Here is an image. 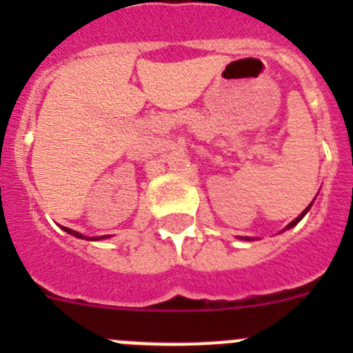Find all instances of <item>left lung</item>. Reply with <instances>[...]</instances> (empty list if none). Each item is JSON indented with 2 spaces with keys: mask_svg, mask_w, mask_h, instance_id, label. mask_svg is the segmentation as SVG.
I'll list each match as a JSON object with an SVG mask.
<instances>
[{
  "mask_svg": "<svg viewBox=\"0 0 353 353\" xmlns=\"http://www.w3.org/2000/svg\"><path fill=\"white\" fill-rule=\"evenodd\" d=\"M311 205H313V203H310V207H305V210H304V212H302V214H301V215H299L297 219H293V221H292V223H290V224H288V226H286V228H285V230H290V228H293V226H295V224H297V223H299V221H301V219H302V217H304V215H305V214H307V212H310ZM244 239H245V240H251V239H248V236H244Z\"/></svg>",
  "mask_w": 353,
  "mask_h": 353,
  "instance_id": "1",
  "label": "left lung"
}]
</instances>
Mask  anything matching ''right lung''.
<instances>
[{
  "mask_svg": "<svg viewBox=\"0 0 353 353\" xmlns=\"http://www.w3.org/2000/svg\"><path fill=\"white\" fill-rule=\"evenodd\" d=\"M63 228V226H61ZM65 232L67 233H70V235H74V236H77V239H86V240H101V239H108L109 235H104V236H84V235H81V233H77V232H74V230H70V228H63Z\"/></svg>",
  "mask_w": 353,
  "mask_h": 353,
  "instance_id": "add662e5",
  "label": "right lung"
}]
</instances>
